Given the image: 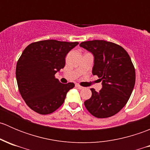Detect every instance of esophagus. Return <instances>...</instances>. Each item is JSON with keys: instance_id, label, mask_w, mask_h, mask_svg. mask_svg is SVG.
Listing matches in <instances>:
<instances>
[{"instance_id": "34e87169", "label": "esophagus", "mask_w": 150, "mask_h": 150, "mask_svg": "<svg viewBox=\"0 0 150 150\" xmlns=\"http://www.w3.org/2000/svg\"><path fill=\"white\" fill-rule=\"evenodd\" d=\"M75 86H76V87L78 88V89H80V90H81V89H83L84 88L83 87V86H80V85H78V84L75 85Z\"/></svg>"}]
</instances>
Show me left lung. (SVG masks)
<instances>
[{
	"label": "left lung",
	"instance_id": "1",
	"mask_svg": "<svg viewBox=\"0 0 150 150\" xmlns=\"http://www.w3.org/2000/svg\"><path fill=\"white\" fill-rule=\"evenodd\" d=\"M80 46L93 55L92 73L102 82L99 92L91 88V97L85 101V107L98 118L115 115L128 102L135 85L136 72L131 57L122 47L105 40L82 42Z\"/></svg>",
	"mask_w": 150,
	"mask_h": 150
}]
</instances>
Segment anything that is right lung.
<instances>
[{
    "label": "right lung",
    "mask_w": 150,
    "mask_h": 150,
    "mask_svg": "<svg viewBox=\"0 0 150 150\" xmlns=\"http://www.w3.org/2000/svg\"><path fill=\"white\" fill-rule=\"evenodd\" d=\"M78 43L46 40L25 48L16 64V78L19 93L30 109L47 115L64 103L75 84L62 83L55 74L64 68L66 55Z\"/></svg>",
    "instance_id": "obj_1"
}]
</instances>
